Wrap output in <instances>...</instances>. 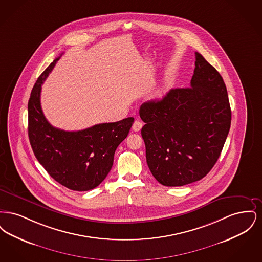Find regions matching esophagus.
<instances>
[{
    "label": "esophagus",
    "mask_w": 262,
    "mask_h": 262,
    "mask_svg": "<svg viewBox=\"0 0 262 262\" xmlns=\"http://www.w3.org/2000/svg\"><path fill=\"white\" fill-rule=\"evenodd\" d=\"M142 125H143V124L140 122V121H138V120H137V121H135V123H134V125H133V130L134 132H139L140 129H141V127H142Z\"/></svg>",
    "instance_id": "1"
}]
</instances>
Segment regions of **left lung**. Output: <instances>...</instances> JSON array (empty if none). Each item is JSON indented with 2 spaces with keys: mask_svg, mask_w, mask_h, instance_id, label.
<instances>
[{
  "mask_svg": "<svg viewBox=\"0 0 262 262\" xmlns=\"http://www.w3.org/2000/svg\"><path fill=\"white\" fill-rule=\"evenodd\" d=\"M139 116L150 172L163 186L182 187L201 180L217 162L232 113L222 76L195 52L190 88L143 103Z\"/></svg>",
  "mask_w": 262,
  "mask_h": 262,
  "instance_id": "obj_1",
  "label": "left lung"
}]
</instances>
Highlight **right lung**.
<instances>
[{
    "label": "right lung",
    "instance_id": "1",
    "mask_svg": "<svg viewBox=\"0 0 262 262\" xmlns=\"http://www.w3.org/2000/svg\"><path fill=\"white\" fill-rule=\"evenodd\" d=\"M60 57L38 77L28 101V137L39 163L51 177L77 191L98 187L109 174L114 154L127 137L135 119L93 125L82 130L66 132L46 120L40 103L41 86Z\"/></svg>",
    "mask_w": 262,
    "mask_h": 262
}]
</instances>
